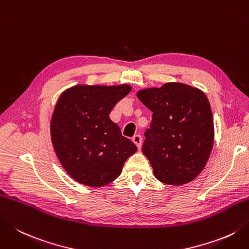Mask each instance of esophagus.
<instances>
[{
    "label": "esophagus",
    "instance_id": "obj_1",
    "mask_svg": "<svg viewBox=\"0 0 249 249\" xmlns=\"http://www.w3.org/2000/svg\"><path fill=\"white\" fill-rule=\"evenodd\" d=\"M131 140H133V142L137 145L138 148L141 147V143H142V137H141L140 135H135L133 138H131Z\"/></svg>",
    "mask_w": 249,
    "mask_h": 249
}]
</instances>
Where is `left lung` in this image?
Here are the masks:
<instances>
[{"instance_id": "obj_1", "label": "left lung", "mask_w": 249, "mask_h": 249, "mask_svg": "<svg viewBox=\"0 0 249 249\" xmlns=\"http://www.w3.org/2000/svg\"><path fill=\"white\" fill-rule=\"evenodd\" d=\"M153 112L142 152L160 182L174 186L192 181L202 172L213 144V120L204 92L183 83H166L137 91Z\"/></svg>"}]
</instances>
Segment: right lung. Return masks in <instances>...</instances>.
<instances>
[{"label":"right lung","mask_w":249,"mask_h":249,"mask_svg":"<svg viewBox=\"0 0 249 249\" xmlns=\"http://www.w3.org/2000/svg\"><path fill=\"white\" fill-rule=\"evenodd\" d=\"M131 90L127 84L76 85L65 90L51 121L53 150L75 181L102 187L118 178L137 151L110 120V112Z\"/></svg>","instance_id":"obj_1"}]
</instances>
